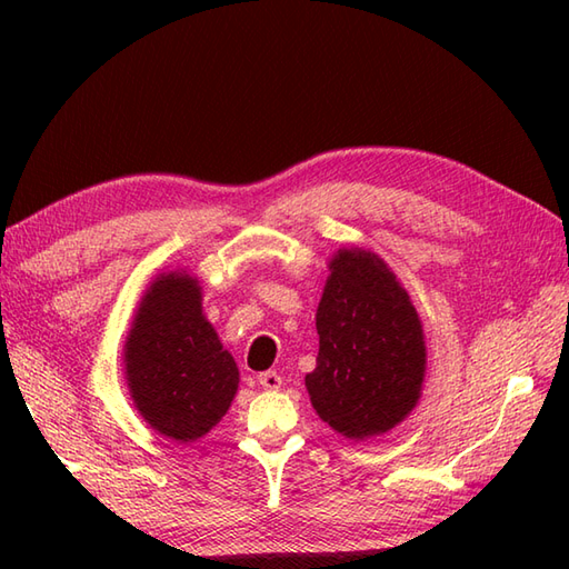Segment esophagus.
<instances>
[{"mask_svg":"<svg viewBox=\"0 0 569 569\" xmlns=\"http://www.w3.org/2000/svg\"><path fill=\"white\" fill-rule=\"evenodd\" d=\"M259 383L263 386L266 391H278L281 389V383H283V379L278 377L276 371H263V373H259Z\"/></svg>","mask_w":569,"mask_h":569,"instance_id":"1","label":"esophagus"}]
</instances>
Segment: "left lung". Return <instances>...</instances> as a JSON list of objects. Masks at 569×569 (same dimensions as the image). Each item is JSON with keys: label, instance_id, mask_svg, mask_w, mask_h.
<instances>
[{"label": "left lung", "instance_id": "1", "mask_svg": "<svg viewBox=\"0 0 569 569\" xmlns=\"http://www.w3.org/2000/svg\"><path fill=\"white\" fill-rule=\"evenodd\" d=\"M316 312L320 349L306 377L320 420L349 440L383 435L420 401L428 349L418 310L379 253L342 247Z\"/></svg>", "mask_w": 569, "mask_h": 569}]
</instances>
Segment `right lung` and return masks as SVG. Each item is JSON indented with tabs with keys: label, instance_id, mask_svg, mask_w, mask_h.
<instances>
[{
	"label": "right lung",
	"instance_id": "right-lung-1",
	"mask_svg": "<svg viewBox=\"0 0 569 569\" xmlns=\"http://www.w3.org/2000/svg\"><path fill=\"white\" fill-rule=\"evenodd\" d=\"M122 359L139 416L173 442L208 435L237 396V361L204 318L198 276L186 269L159 273L143 291Z\"/></svg>",
	"mask_w": 569,
	"mask_h": 569
}]
</instances>
